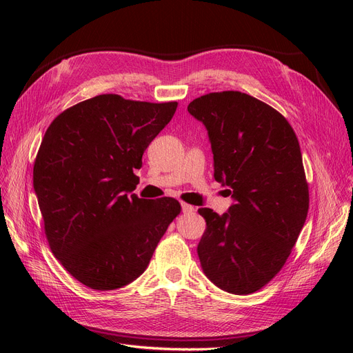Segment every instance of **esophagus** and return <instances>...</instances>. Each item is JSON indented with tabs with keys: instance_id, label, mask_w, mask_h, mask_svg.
<instances>
[{
	"instance_id": "34e87169",
	"label": "esophagus",
	"mask_w": 353,
	"mask_h": 353,
	"mask_svg": "<svg viewBox=\"0 0 353 353\" xmlns=\"http://www.w3.org/2000/svg\"><path fill=\"white\" fill-rule=\"evenodd\" d=\"M181 210L183 213H192L194 212V208L192 205H188V203H181Z\"/></svg>"
}]
</instances>
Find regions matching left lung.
<instances>
[{
    "mask_svg": "<svg viewBox=\"0 0 353 353\" xmlns=\"http://www.w3.org/2000/svg\"><path fill=\"white\" fill-rule=\"evenodd\" d=\"M188 111L205 124L214 179L234 200L223 214L199 209L201 269L221 290L253 293L283 268L307 216L298 137L279 111L240 91L210 92Z\"/></svg>",
    "mask_w": 353,
    "mask_h": 353,
    "instance_id": "obj_1",
    "label": "left lung"
}]
</instances>
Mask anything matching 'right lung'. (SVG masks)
Listing matches in <instances>:
<instances>
[{"label": "right lung", "instance_id": "add662e5", "mask_svg": "<svg viewBox=\"0 0 353 353\" xmlns=\"http://www.w3.org/2000/svg\"><path fill=\"white\" fill-rule=\"evenodd\" d=\"M176 108V101L101 94L67 108L47 128L32 173L46 236L65 270L91 289L136 281L181 210L172 197L132 194L144 150Z\"/></svg>", "mask_w": 353, "mask_h": 353}]
</instances>
